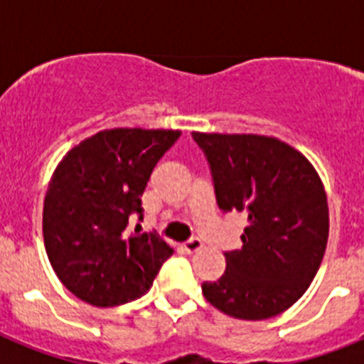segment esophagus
Returning a JSON list of instances; mask_svg holds the SVG:
<instances>
[{
  "instance_id": "esophagus-1",
  "label": "esophagus",
  "mask_w": 364,
  "mask_h": 364,
  "mask_svg": "<svg viewBox=\"0 0 364 364\" xmlns=\"http://www.w3.org/2000/svg\"><path fill=\"white\" fill-rule=\"evenodd\" d=\"M202 246H204V244H202V240L198 239V237H193V239H189L188 242L184 244L186 252H188V253L198 252V250H202Z\"/></svg>"
}]
</instances>
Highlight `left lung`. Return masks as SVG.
I'll use <instances>...</instances> for the list:
<instances>
[{
	"instance_id": "8db88e82",
	"label": "left lung",
	"mask_w": 364,
	"mask_h": 364,
	"mask_svg": "<svg viewBox=\"0 0 364 364\" xmlns=\"http://www.w3.org/2000/svg\"><path fill=\"white\" fill-rule=\"evenodd\" d=\"M213 176L224 213L247 218L242 247L226 255V272L202 294L222 314L269 319L295 304L323 262L328 202L308 159L279 138L193 133Z\"/></svg>"
}]
</instances>
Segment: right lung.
Here are the masks:
<instances>
[{"mask_svg": "<svg viewBox=\"0 0 364 364\" xmlns=\"http://www.w3.org/2000/svg\"><path fill=\"white\" fill-rule=\"evenodd\" d=\"M180 131L118 127L74 146L54 169L43 202V240L67 290L92 306L142 297L173 250L156 233H125L142 220L144 189Z\"/></svg>", "mask_w": 364, "mask_h": 364, "instance_id": "obj_1", "label": "right lung"}]
</instances>
